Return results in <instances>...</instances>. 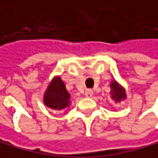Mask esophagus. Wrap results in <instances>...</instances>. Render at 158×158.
Wrapping results in <instances>:
<instances>
[{
    "label": "esophagus",
    "instance_id": "esophagus-1",
    "mask_svg": "<svg viewBox=\"0 0 158 158\" xmlns=\"http://www.w3.org/2000/svg\"><path fill=\"white\" fill-rule=\"evenodd\" d=\"M92 95H93V90L92 89H86L85 90V97L90 98V97H92Z\"/></svg>",
    "mask_w": 158,
    "mask_h": 158
}]
</instances>
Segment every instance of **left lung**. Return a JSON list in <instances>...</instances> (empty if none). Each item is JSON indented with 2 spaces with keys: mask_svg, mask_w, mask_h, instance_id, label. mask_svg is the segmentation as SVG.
Instances as JSON below:
<instances>
[{
  "mask_svg": "<svg viewBox=\"0 0 158 158\" xmlns=\"http://www.w3.org/2000/svg\"><path fill=\"white\" fill-rule=\"evenodd\" d=\"M110 88H111V91H110L111 97L116 102H120V101H122L123 99H124L126 97L124 89L122 88L121 85H118V83L116 81H113L111 83Z\"/></svg>",
  "mask_w": 158,
  "mask_h": 158,
  "instance_id": "left-lung-1",
  "label": "left lung"
}]
</instances>
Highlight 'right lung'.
Listing matches in <instances>:
<instances>
[{
  "mask_svg": "<svg viewBox=\"0 0 158 158\" xmlns=\"http://www.w3.org/2000/svg\"><path fill=\"white\" fill-rule=\"evenodd\" d=\"M69 97L64 82L60 77H56L45 92L44 104L53 110H62L69 106Z\"/></svg>",
  "mask_w": 158,
  "mask_h": 158,
  "instance_id": "right-lung-1",
  "label": "right lung"
}]
</instances>
